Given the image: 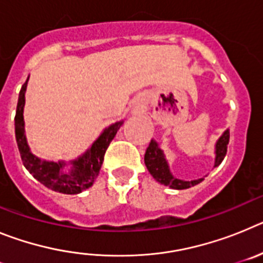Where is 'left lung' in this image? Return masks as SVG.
Wrapping results in <instances>:
<instances>
[{
	"mask_svg": "<svg viewBox=\"0 0 263 263\" xmlns=\"http://www.w3.org/2000/svg\"><path fill=\"white\" fill-rule=\"evenodd\" d=\"M228 143H229V130H225L222 136L218 138V141L216 142V158H215V167H217L218 164L221 163L222 159L227 155V148ZM145 164L147 167L148 173L152 174L153 178L159 182L160 184H164L170 188H174V190H185V188L194 187V185L199 184L200 182H203L204 178L196 179V180H182V179H178L171 174L170 171L168 163H167L166 158H164L163 152L160 150L159 145L155 142L154 139H152V142L148 145V147L146 148L145 153Z\"/></svg>",
	"mask_w": 263,
	"mask_h": 263,
	"instance_id": "8db88e82",
	"label": "left lung"
}]
</instances>
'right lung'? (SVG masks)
I'll use <instances>...</instances> for the list:
<instances>
[{
    "label": "right lung",
    "instance_id": "right-lung-1",
    "mask_svg": "<svg viewBox=\"0 0 263 263\" xmlns=\"http://www.w3.org/2000/svg\"><path fill=\"white\" fill-rule=\"evenodd\" d=\"M27 81L29 79L21 88L17 111H15V118H14L15 121V139H17L18 150H20L21 158H22L23 166L29 170V173L38 182H41L42 184L52 191L66 195L80 194L81 191H84L93 184L95 179L99 175L101 164H103L106 148L111 142V139L117 134V130L120 129L121 125L124 124V121H118L116 124L106 127L84 154L79 157L78 159L71 160L69 171H64V167L67 166L66 162L43 160L30 152L26 134H25V121H23V106H25Z\"/></svg>",
    "mask_w": 263,
    "mask_h": 263
}]
</instances>
